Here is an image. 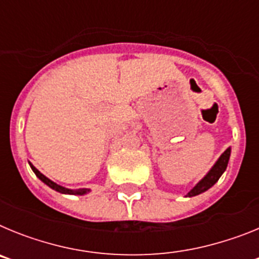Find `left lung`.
I'll use <instances>...</instances> for the list:
<instances>
[{
    "instance_id": "1",
    "label": "left lung",
    "mask_w": 259,
    "mask_h": 259,
    "mask_svg": "<svg viewBox=\"0 0 259 259\" xmlns=\"http://www.w3.org/2000/svg\"><path fill=\"white\" fill-rule=\"evenodd\" d=\"M230 155H231V148L226 149V152L218 158V161L215 162L214 166L210 168L209 172L206 175L203 176L202 179L197 183V184L194 185L193 188L188 192L187 194V197H193V196H197V194L203 193V192H206L207 189H210L215 183L218 182L219 178L222 176V174L226 171L227 168L228 161H230Z\"/></svg>"
}]
</instances>
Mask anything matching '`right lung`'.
<instances>
[{
  "label": "right lung",
  "mask_w": 259,
  "mask_h": 259,
  "mask_svg": "<svg viewBox=\"0 0 259 259\" xmlns=\"http://www.w3.org/2000/svg\"><path fill=\"white\" fill-rule=\"evenodd\" d=\"M29 166H31L32 171L36 174V176H37L38 179L41 180L42 183H45V184L48 185V187H50L52 189H54V191L59 192V193H63V194H76V196H83V194H87L91 192V189L88 188H80V189H68V188H65V187H62V185L57 184V183L52 182V180L49 179V178H47V176L44 175V174H41L40 171L36 168L33 164L31 163V162H28Z\"/></svg>",
  "instance_id": "right-lung-1"
}]
</instances>
